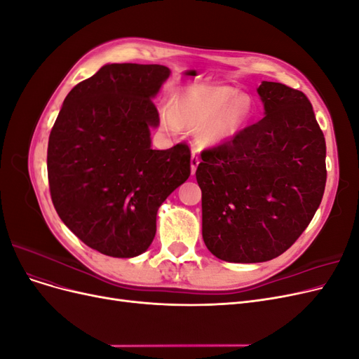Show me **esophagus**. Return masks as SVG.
Listing matches in <instances>:
<instances>
[{"label": "esophagus", "mask_w": 359, "mask_h": 359, "mask_svg": "<svg viewBox=\"0 0 359 359\" xmlns=\"http://www.w3.org/2000/svg\"><path fill=\"white\" fill-rule=\"evenodd\" d=\"M199 163H201V158H199L198 153H193V154H191V158H190L191 175H194V173H196V169H198V166H199Z\"/></svg>", "instance_id": "1"}]
</instances>
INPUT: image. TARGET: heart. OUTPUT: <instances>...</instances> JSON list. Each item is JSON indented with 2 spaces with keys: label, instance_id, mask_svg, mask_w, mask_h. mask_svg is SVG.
I'll list each match as a JSON object with an SVG mask.
<instances>
[{
  "label": "heart",
  "instance_id": "1",
  "mask_svg": "<svg viewBox=\"0 0 359 359\" xmlns=\"http://www.w3.org/2000/svg\"><path fill=\"white\" fill-rule=\"evenodd\" d=\"M253 115L250 97L227 86H196L173 97L161 111V124L175 133L181 127L196 130L201 147H217L240 135Z\"/></svg>",
  "mask_w": 359,
  "mask_h": 359
}]
</instances>
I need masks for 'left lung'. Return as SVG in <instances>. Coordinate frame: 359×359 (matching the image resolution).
I'll return each instance as SVG.
<instances>
[{
  "instance_id": "left-lung-1",
  "label": "left lung",
  "mask_w": 359,
  "mask_h": 359,
  "mask_svg": "<svg viewBox=\"0 0 359 359\" xmlns=\"http://www.w3.org/2000/svg\"><path fill=\"white\" fill-rule=\"evenodd\" d=\"M257 94L265 116L205 149L196 170L203 243L226 262L285 253L318 211L327 182V145L306 94L266 81Z\"/></svg>"
}]
</instances>
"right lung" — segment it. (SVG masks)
<instances>
[{
    "mask_svg": "<svg viewBox=\"0 0 359 359\" xmlns=\"http://www.w3.org/2000/svg\"><path fill=\"white\" fill-rule=\"evenodd\" d=\"M170 70L106 64L67 94L52 127L48 178L53 206L82 243L112 257L147 252L157 211L190 177V149L151 148L153 99Z\"/></svg>",
    "mask_w": 359,
    "mask_h": 359,
    "instance_id": "obj_1",
    "label": "right lung"
}]
</instances>
